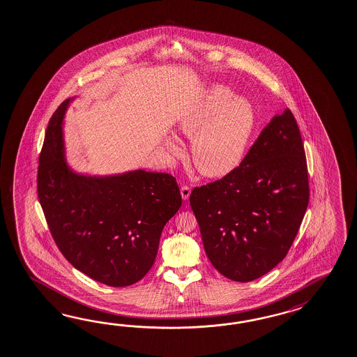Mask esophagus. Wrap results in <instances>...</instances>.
<instances>
[{"label": "esophagus", "instance_id": "1", "mask_svg": "<svg viewBox=\"0 0 357 357\" xmlns=\"http://www.w3.org/2000/svg\"><path fill=\"white\" fill-rule=\"evenodd\" d=\"M190 188L189 186H183L181 188V198H183V200H188L189 199V197H190Z\"/></svg>", "mask_w": 357, "mask_h": 357}]
</instances>
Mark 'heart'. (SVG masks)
<instances>
[{"instance_id": "heart-1", "label": "heart", "mask_w": 357, "mask_h": 357, "mask_svg": "<svg viewBox=\"0 0 357 357\" xmlns=\"http://www.w3.org/2000/svg\"><path fill=\"white\" fill-rule=\"evenodd\" d=\"M224 84H212L183 110L176 122V132L190 139L191 159L198 172L221 178L241 166L256 126V110L245 98H234ZM165 149L181 158L183 146L167 136Z\"/></svg>"}]
</instances>
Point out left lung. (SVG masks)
I'll use <instances>...</instances> for the list:
<instances>
[{
	"mask_svg": "<svg viewBox=\"0 0 357 357\" xmlns=\"http://www.w3.org/2000/svg\"><path fill=\"white\" fill-rule=\"evenodd\" d=\"M306 157L298 126L282 108L241 166L191 191L206 255L215 270L247 282L287 256L308 206Z\"/></svg>",
	"mask_w": 357,
	"mask_h": 357,
	"instance_id": "1",
	"label": "left lung"
}]
</instances>
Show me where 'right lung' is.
<instances>
[{"label":"right lung","mask_w":357,"mask_h":357,"mask_svg":"<svg viewBox=\"0 0 357 357\" xmlns=\"http://www.w3.org/2000/svg\"><path fill=\"white\" fill-rule=\"evenodd\" d=\"M51 116L40 155L37 190L51 235L68 261L109 287L142 280L157 257L160 234L181 207L176 178L132 169L90 174L67 159L66 114Z\"/></svg>","instance_id":"add662e5"}]
</instances>
